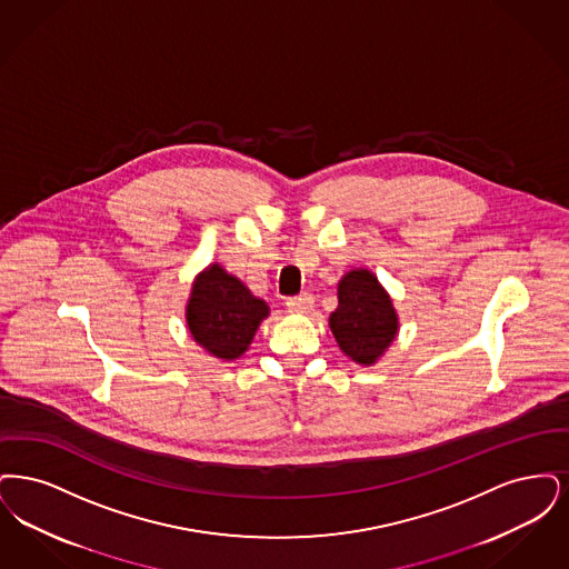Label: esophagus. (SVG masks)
<instances>
[{
	"instance_id": "1",
	"label": "esophagus",
	"mask_w": 569,
	"mask_h": 569,
	"mask_svg": "<svg viewBox=\"0 0 569 569\" xmlns=\"http://www.w3.org/2000/svg\"><path fill=\"white\" fill-rule=\"evenodd\" d=\"M287 308L289 312H297V315H306L315 308V297L310 293H301V296L289 297L287 299Z\"/></svg>"
}]
</instances>
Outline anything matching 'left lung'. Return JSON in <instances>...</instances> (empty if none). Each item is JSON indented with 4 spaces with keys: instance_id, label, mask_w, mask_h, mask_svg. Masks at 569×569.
<instances>
[{
    "instance_id": "8db88e82",
    "label": "left lung",
    "mask_w": 569,
    "mask_h": 569,
    "mask_svg": "<svg viewBox=\"0 0 569 569\" xmlns=\"http://www.w3.org/2000/svg\"><path fill=\"white\" fill-rule=\"evenodd\" d=\"M329 327L342 352L359 366L376 363L396 340L399 321L389 293L370 270H352L338 284Z\"/></svg>"
}]
</instances>
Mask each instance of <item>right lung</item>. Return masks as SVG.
Segmentation results:
<instances>
[{"mask_svg": "<svg viewBox=\"0 0 569 569\" xmlns=\"http://www.w3.org/2000/svg\"><path fill=\"white\" fill-rule=\"evenodd\" d=\"M268 315V303L252 296L219 263L199 273L187 303V325L193 340L222 361H233L247 352L259 322Z\"/></svg>", "mask_w": 569, "mask_h": 569, "instance_id": "right-lung-1", "label": "right lung"}]
</instances>
